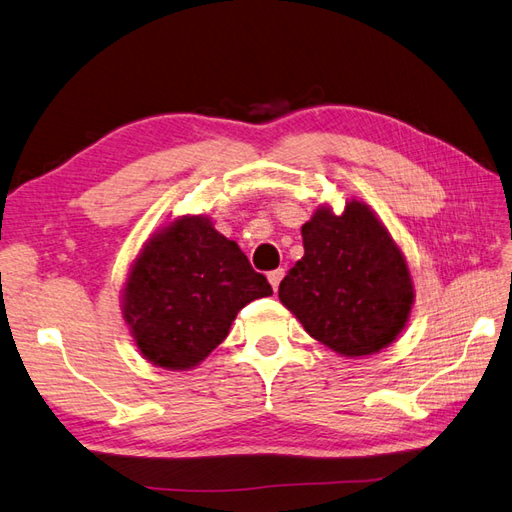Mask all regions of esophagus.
<instances>
[{
    "label": "esophagus",
    "mask_w": 512,
    "mask_h": 512,
    "mask_svg": "<svg viewBox=\"0 0 512 512\" xmlns=\"http://www.w3.org/2000/svg\"><path fill=\"white\" fill-rule=\"evenodd\" d=\"M282 276H285V269H276V271H269L267 274V280H269V285L274 287V291H278V285H280V280H282Z\"/></svg>",
    "instance_id": "1"
}]
</instances>
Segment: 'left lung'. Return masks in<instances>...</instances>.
I'll return each instance as SVG.
<instances>
[{"label":"left lung","mask_w":512,"mask_h":512,"mask_svg":"<svg viewBox=\"0 0 512 512\" xmlns=\"http://www.w3.org/2000/svg\"><path fill=\"white\" fill-rule=\"evenodd\" d=\"M304 256L280 282L278 298L304 331L346 359L396 342L416 300L399 243L366 201L342 212L320 203L302 225Z\"/></svg>","instance_id":"left-lung-1"}]
</instances>
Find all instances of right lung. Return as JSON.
<instances>
[{
	"label": "right lung",
	"instance_id": "1",
	"mask_svg": "<svg viewBox=\"0 0 512 512\" xmlns=\"http://www.w3.org/2000/svg\"><path fill=\"white\" fill-rule=\"evenodd\" d=\"M122 320L140 355L192 370L227 337L245 304L274 291L206 214H184L146 238L120 291Z\"/></svg>",
	"mask_w": 512,
	"mask_h": 512
}]
</instances>
